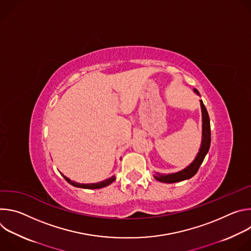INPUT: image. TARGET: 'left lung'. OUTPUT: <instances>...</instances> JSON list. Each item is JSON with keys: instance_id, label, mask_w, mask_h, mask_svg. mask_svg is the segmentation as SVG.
<instances>
[{"instance_id": "left-lung-1", "label": "left lung", "mask_w": 251, "mask_h": 251, "mask_svg": "<svg viewBox=\"0 0 251 251\" xmlns=\"http://www.w3.org/2000/svg\"><path fill=\"white\" fill-rule=\"evenodd\" d=\"M194 92L200 96V92L195 88ZM201 103V122H202V131H201V147L200 150L195 158V160L185 169L182 171H178L176 173H172V174H161L155 172L154 177L157 181L162 182V183H177V182H182L185 180H189L192 176H194L199 168L201 167V163L203 162V159L205 155L207 154L210 146V123H209V117L208 113L206 111L205 106L203 105L202 100H200Z\"/></svg>"}]
</instances>
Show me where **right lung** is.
Here are the masks:
<instances>
[{"label": "right lung", "mask_w": 251, "mask_h": 251, "mask_svg": "<svg viewBox=\"0 0 251 251\" xmlns=\"http://www.w3.org/2000/svg\"><path fill=\"white\" fill-rule=\"evenodd\" d=\"M61 176L65 178L66 182L69 183L71 186L74 187H76V188H81V189H88V190H94V189H101V188H104V187H107L109 186L110 184H112L115 180H116V176H112L108 178H106V180L104 181H101L99 183H94V184H79L77 182H75V181H71L70 178H68L67 176H65L64 175L61 174Z\"/></svg>", "instance_id": "obj_1"}]
</instances>
